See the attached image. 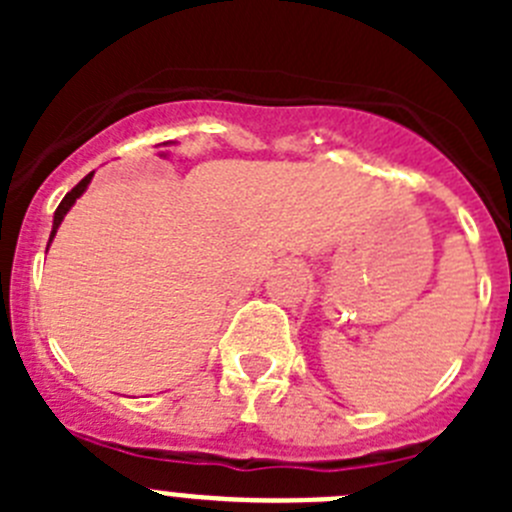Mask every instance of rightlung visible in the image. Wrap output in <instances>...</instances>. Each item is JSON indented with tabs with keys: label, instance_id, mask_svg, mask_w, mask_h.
I'll list each match as a JSON object with an SVG mask.
<instances>
[{
	"label": "right lung",
	"instance_id": "add662e5",
	"mask_svg": "<svg viewBox=\"0 0 512 512\" xmlns=\"http://www.w3.org/2000/svg\"><path fill=\"white\" fill-rule=\"evenodd\" d=\"M92 176L94 174H87L84 176V179H81L79 184H76L74 189H71L69 194H66V197H63L61 200V205H58V210H56V215H53V230H51V241H53V235H56V230H58V225H61V220H63V215H66V212L71 210V205H74L76 200H79L81 194H84V189H87V184L92 182Z\"/></svg>",
	"mask_w": 512,
	"mask_h": 512
}]
</instances>
